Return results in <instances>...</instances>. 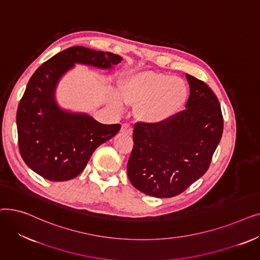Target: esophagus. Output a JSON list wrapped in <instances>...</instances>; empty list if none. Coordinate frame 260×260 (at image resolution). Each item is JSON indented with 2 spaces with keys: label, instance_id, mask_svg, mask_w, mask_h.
<instances>
[{
  "label": "esophagus",
  "instance_id": "1",
  "mask_svg": "<svg viewBox=\"0 0 260 260\" xmlns=\"http://www.w3.org/2000/svg\"><path fill=\"white\" fill-rule=\"evenodd\" d=\"M121 133L125 134V135H132L133 126L131 124H128V123H124V124H123L121 127Z\"/></svg>",
  "mask_w": 260,
  "mask_h": 260
}]
</instances>
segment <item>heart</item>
<instances>
[{"label":"heart","mask_w":260,"mask_h":260,"mask_svg":"<svg viewBox=\"0 0 260 260\" xmlns=\"http://www.w3.org/2000/svg\"><path fill=\"white\" fill-rule=\"evenodd\" d=\"M120 94L127 103L140 104L138 113L143 120L161 122L182 108L188 97V87L180 78L143 72L123 79Z\"/></svg>","instance_id":"b5f03b06"}]
</instances>
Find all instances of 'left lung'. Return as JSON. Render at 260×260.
<instances>
[{"label": "left lung", "instance_id": "1", "mask_svg": "<svg viewBox=\"0 0 260 260\" xmlns=\"http://www.w3.org/2000/svg\"><path fill=\"white\" fill-rule=\"evenodd\" d=\"M189 97L185 109L157 123L137 122L127 162L132 184L140 192L170 198L208 171L223 132L220 104L213 90L185 75Z\"/></svg>", "mask_w": 260, "mask_h": 260}]
</instances>
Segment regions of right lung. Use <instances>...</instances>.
<instances>
[{
	"label": "right lung",
	"instance_id": "right-lung-1",
	"mask_svg": "<svg viewBox=\"0 0 260 260\" xmlns=\"http://www.w3.org/2000/svg\"><path fill=\"white\" fill-rule=\"evenodd\" d=\"M121 61L112 52L74 46L35 72L17 111L20 154L35 173L50 181L71 180L85 169L94 149L120 131V124H102L87 114L62 109L54 93L76 63L111 70Z\"/></svg>",
	"mask_w": 260,
	"mask_h": 260
}]
</instances>
